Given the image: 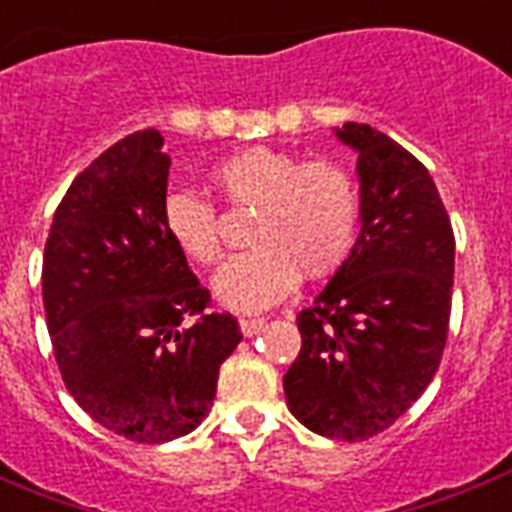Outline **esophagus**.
Instances as JSON below:
<instances>
[{"instance_id": "1", "label": "esophagus", "mask_w": 512, "mask_h": 512, "mask_svg": "<svg viewBox=\"0 0 512 512\" xmlns=\"http://www.w3.org/2000/svg\"><path fill=\"white\" fill-rule=\"evenodd\" d=\"M239 327H241V333H244L249 338V335H257V333H260V330H263L265 319L263 317H244L239 322Z\"/></svg>"}]
</instances>
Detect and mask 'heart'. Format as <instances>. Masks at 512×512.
I'll return each instance as SVG.
<instances>
[{
    "instance_id": "1",
    "label": "heart",
    "mask_w": 512,
    "mask_h": 512,
    "mask_svg": "<svg viewBox=\"0 0 512 512\" xmlns=\"http://www.w3.org/2000/svg\"><path fill=\"white\" fill-rule=\"evenodd\" d=\"M214 185L233 206H257L249 228L255 247L214 276L222 306L257 311L284 298L300 271L327 276L349 257L360 225L357 182L341 163L306 161L292 152L249 147L217 163ZM163 228L198 265L220 260V220L206 198L174 190L163 201Z\"/></svg>"
}]
</instances>
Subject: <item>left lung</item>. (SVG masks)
Here are the masks:
<instances>
[{"instance_id":"obj_1","label":"left lung","mask_w":512,"mask_h":512,"mask_svg":"<svg viewBox=\"0 0 512 512\" xmlns=\"http://www.w3.org/2000/svg\"><path fill=\"white\" fill-rule=\"evenodd\" d=\"M357 152L360 236L314 306L284 376L287 408L317 435L368 440L427 389L446 349L454 230L429 171L395 139L343 123Z\"/></svg>"}]
</instances>
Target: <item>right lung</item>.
I'll return each mask as SVG.
<instances>
[{"instance_id": "obj_1", "label": "right lung", "mask_w": 512, "mask_h": 512, "mask_svg": "<svg viewBox=\"0 0 512 512\" xmlns=\"http://www.w3.org/2000/svg\"><path fill=\"white\" fill-rule=\"evenodd\" d=\"M169 166L155 128L101 152L58 204L42 260L45 317L69 395L136 443L193 432L241 341L230 314H206L209 292L163 228Z\"/></svg>"}]
</instances>
